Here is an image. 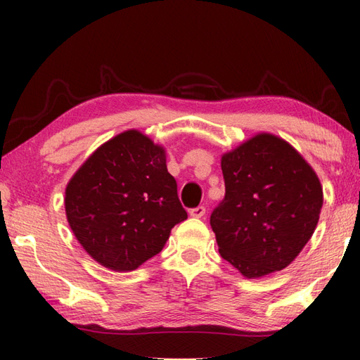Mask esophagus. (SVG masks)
<instances>
[{"label": "esophagus", "mask_w": 360, "mask_h": 360, "mask_svg": "<svg viewBox=\"0 0 360 360\" xmlns=\"http://www.w3.org/2000/svg\"><path fill=\"white\" fill-rule=\"evenodd\" d=\"M188 214H191V217L200 219V217H203L206 214V208H205V206H197V208L188 211Z\"/></svg>", "instance_id": "esophagus-1"}]
</instances>
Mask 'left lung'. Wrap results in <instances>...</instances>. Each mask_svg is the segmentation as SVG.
Returning a JSON list of instances; mask_svg holds the SVG:
<instances>
[{
    "instance_id": "left-lung-1",
    "label": "left lung",
    "mask_w": 360,
    "mask_h": 360,
    "mask_svg": "<svg viewBox=\"0 0 360 360\" xmlns=\"http://www.w3.org/2000/svg\"><path fill=\"white\" fill-rule=\"evenodd\" d=\"M225 198L212 211L219 252L248 279L281 271L307 246L324 193L318 174L294 146L255 133L222 154Z\"/></svg>"
}]
</instances>
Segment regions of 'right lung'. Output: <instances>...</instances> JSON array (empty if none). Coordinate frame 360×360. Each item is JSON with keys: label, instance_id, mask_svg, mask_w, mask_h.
<instances>
[{"label": "right lung", "instance_id": "add662e5", "mask_svg": "<svg viewBox=\"0 0 360 360\" xmlns=\"http://www.w3.org/2000/svg\"><path fill=\"white\" fill-rule=\"evenodd\" d=\"M65 211L84 251L112 271L136 270L187 219L165 148L135 129L108 139L77 168Z\"/></svg>", "mask_w": 360, "mask_h": 360}]
</instances>
